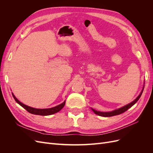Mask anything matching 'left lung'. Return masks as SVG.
Returning a JSON list of instances; mask_svg holds the SVG:
<instances>
[{"label": "left lung", "instance_id": "obj_1", "mask_svg": "<svg viewBox=\"0 0 153 153\" xmlns=\"http://www.w3.org/2000/svg\"><path fill=\"white\" fill-rule=\"evenodd\" d=\"M143 88H144V85H143V89H142V91H141V92H140V94L139 95H138V96L137 97V98L135 100L133 101L131 103H129V104H128V105H125V106H123V107L120 108H119V109L113 110V111H112V112H100V111L95 110L93 109V108H91V109H92V110L93 111V112H94V114L100 115V116H102V117H112V116H114V115H117L121 114H122V113H124V112H126V110H128L129 108H131L133 105H135V104L137 103V101L138 100H139V98H140V96H141V95H142V92H143Z\"/></svg>", "mask_w": 153, "mask_h": 153}]
</instances>
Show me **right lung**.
I'll use <instances>...</instances> for the list:
<instances>
[{
	"instance_id": "1",
	"label": "right lung",
	"mask_w": 153,
	"mask_h": 153,
	"mask_svg": "<svg viewBox=\"0 0 153 153\" xmlns=\"http://www.w3.org/2000/svg\"><path fill=\"white\" fill-rule=\"evenodd\" d=\"M12 95L13 96L14 99H15V100L16 101L17 103H18L20 106H22L23 108H24L27 111V112H29V113L32 114H35V115H52V114H55V113L59 112V111L64 107V106L65 105V103H66V101H64L62 103L60 104V105H59L56 106H54V107H52V108L39 109V108H32V107H30V106H27L26 105L23 104L16 98L15 95H14L13 93H12Z\"/></svg>"
}]
</instances>
